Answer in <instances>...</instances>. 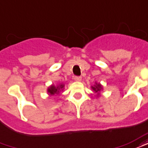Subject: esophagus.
I'll use <instances>...</instances> for the list:
<instances>
[{
  "mask_svg": "<svg viewBox=\"0 0 148 148\" xmlns=\"http://www.w3.org/2000/svg\"><path fill=\"white\" fill-rule=\"evenodd\" d=\"M74 81L75 82H81L82 81V77H77V76H76V77H74Z\"/></svg>",
  "mask_w": 148,
  "mask_h": 148,
  "instance_id": "esophagus-1",
  "label": "esophagus"
}]
</instances>
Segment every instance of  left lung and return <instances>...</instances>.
Returning <instances> with one entry per match:
<instances>
[{
	"label": "left lung",
	"instance_id": "8db88e82",
	"mask_svg": "<svg viewBox=\"0 0 148 148\" xmlns=\"http://www.w3.org/2000/svg\"><path fill=\"white\" fill-rule=\"evenodd\" d=\"M91 88L92 89L94 92L96 94V96L97 97H99L100 96V92H101V91L103 90V85L100 84V83H97V82H95L92 86H91Z\"/></svg>",
	"mask_w": 148,
	"mask_h": 148
}]
</instances>
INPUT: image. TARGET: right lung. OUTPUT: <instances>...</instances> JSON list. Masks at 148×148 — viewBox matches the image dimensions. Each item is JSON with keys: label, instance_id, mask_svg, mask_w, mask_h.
I'll return each instance as SVG.
<instances>
[{"label": "right lung", "instance_id": "add662e5", "mask_svg": "<svg viewBox=\"0 0 148 148\" xmlns=\"http://www.w3.org/2000/svg\"><path fill=\"white\" fill-rule=\"evenodd\" d=\"M64 84H58V85H51L49 87H48V89H47V92L50 96H56V95H58V94L60 93V92L64 89Z\"/></svg>", "mask_w": 148, "mask_h": 148}]
</instances>
